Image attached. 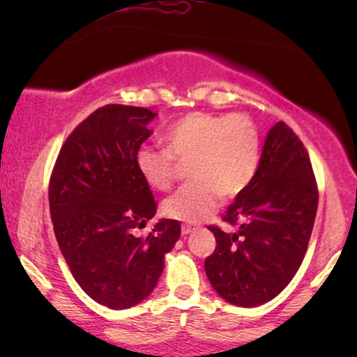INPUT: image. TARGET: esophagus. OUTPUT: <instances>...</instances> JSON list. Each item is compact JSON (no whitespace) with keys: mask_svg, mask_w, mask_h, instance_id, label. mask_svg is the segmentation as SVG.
Segmentation results:
<instances>
[{"mask_svg":"<svg viewBox=\"0 0 357 357\" xmlns=\"http://www.w3.org/2000/svg\"><path fill=\"white\" fill-rule=\"evenodd\" d=\"M192 231H195L193 226H188V224H183L182 226V236H188Z\"/></svg>","mask_w":357,"mask_h":357,"instance_id":"1","label":"esophagus"}]
</instances>
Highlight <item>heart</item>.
<instances>
[{
  "instance_id": "heart-1",
  "label": "heart",
  "mask_w": 357,
  "mask_h": 357,
  "mask_svg": "<svg viewBox=\"0 0 357 357\" xmlns=\"http://www.w3.org/2000/svg\"><path fill=\"white\" fill-rule=\"evenodd\" d=\"M165 148L141 146L136 167L146 185L169 190L177 174V162L192 160L190 178L162 203L165 216L183 222L206 219L226 197L243 192L260 164V135L243 114L214 115L193 112L174 121L162 136Z\"/></svg>"
}]
</instances>
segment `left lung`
Returning <instances> with one entry per match:
<instances>
[{
	"instance_id": "obj_1",
	"label": "left lung",
	"mask_w": 357,
	"mask_h": 357,
	"mask_svg": "<svg viewBox=\"0 0 357 357\" xmlns=\"http://www.w3.org/2000/svg\"><path fill=\"white\" fill-rule=\"evenodd\" d=\"M317 204L309 154L294 131L278 121L268 131L255 177L222 216L237 229L208 227L216 237L204 260L213 289L238 307L275 299L304 260Z\"/></svg>"
}]
</instances>
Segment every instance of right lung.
Returning a JSON list of instances; mask_svg holds the SVG:
<instances>
[{"instance_id":"add662e5","label":"right lung","mask_w":357,"mask_h":357,"mask_svg":"<svg viewBox=\"0 0 357 357\" xmlns=\"http://www.w3.org/2000/svg\"><path fill=\"white\" fill-rule=\"evenodd\" d=\"M158 114L110 104L68 136L50 178V214L58 247L91 299L130 309L154 291L180 222L159 219L149 236L135 229L154 218L158 204L136 167V153L153 135Z\"/></svg>"}]
</instances>
